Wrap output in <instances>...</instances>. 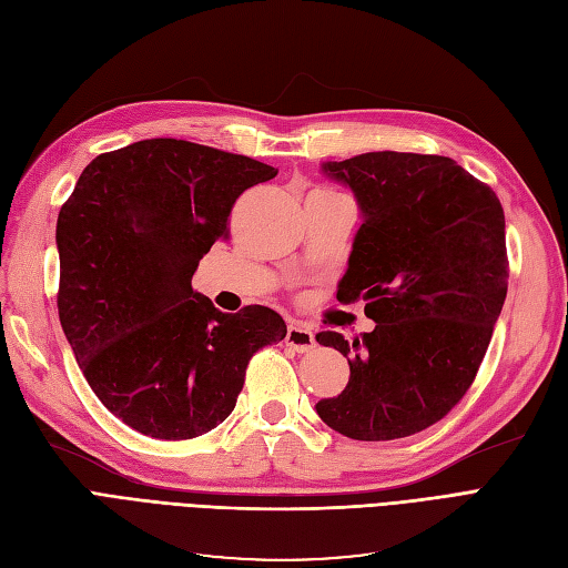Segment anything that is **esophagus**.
Instances as JSON below:
<instances>
[{"label":"esophagus","instance_id":"esophagus-1","mask_svg":"<svg viewBox=\"0 0 568 568\" xmlns=\"http://www.w3.org/2000/svg\"><path fill=\"white\" fill-rule=\"evenodd\" d=\"M286 346H291L296 353L313 351L317 346L315 332L311 329V326H303L298 322H291L288 329H286Z\"/></svg>","mask_w":568,"mask_h":568}]
</instances>
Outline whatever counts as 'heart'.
<instances>
[{
  "mask_svg": "<svg viewBox=\"0 0 568 568\" xmlns=\"http://www.w3.org/2000/svg\"><path fill=\"white\" fill-rule=\"evenodd\" d=\"M315 194H334V192H315Z\"/></svg>",
  "mask_w": 568,
  "mask_h": 568,
  "instance_id": "heart-1",
  "label": "heart"
}]
</instances>
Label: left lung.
Masks as SVG:
<instances>
[{
  "label": "left lung",
  "instance_id": "8db88e82",
  "mask_svg": "<svg viewBox=\"0 0 568 568\" xmlns=\"http://www.w3.org/2000/svg\"><path fill=\"white\" fill-rule=\"evenodd\" d=\"M348 186L359 225L341 303L376 322L317 343L348 357L351 379L315 405L355 440H395L436 424L471 386L507 296L505 213L490 186L448 156L369 151L322 163Z\"/></svg>",
  "mask_w": 568,
  "mask_h": 568
}]
</instances>
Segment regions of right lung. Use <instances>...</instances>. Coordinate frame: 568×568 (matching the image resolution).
I'll return each instance as SVG.
<instances>
[{
    "label": "right lung",
    "mask_w": 568,
    "mask_h": 568,
    "mask_svg": "<svg viewBox=\"0 0 568 568\" xmlns=\"http://www.w3.org/2000/svg\"><path fill=\"white\" fill-rule=\"evenodd\" d=\"M277 170L184 140L101 153L61 205L59 320L84 379L120 422L186 440L225 422L255 351L286 336L265 305L220 313L192 288L234 201Z\"/></svg>",
    "instance_id": "1"
}]
</instances>
